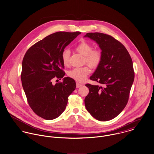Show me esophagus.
Masks as SVG:
<instances>
[{
    "label": "esophagus",
    "instance_id": "obj_1",
    "mask_svg": "<svg viewBox=\"0 0 154 154\" xmlns=\"http://www.w3.org/2000/svg\"><path fill=\"white\" fill-rule=\"evenodd\" d=\"M82 85V84H79V83H78V82H76V88H79V87H81Z\"/></svg>",
    "mask_w": 154,
    "mask_h": 154
}]
</instances>
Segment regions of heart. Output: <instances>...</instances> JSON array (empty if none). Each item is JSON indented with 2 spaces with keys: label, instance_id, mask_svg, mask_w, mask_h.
Instances as JSON below:
<instances>
[{
  "label": "heart",
  "instance_id": "b5f03b06",
  "mask_svg": "<svg viewBox=\"0 0 154 154\" xmlns=\"http://www.w3.org/2000/svg\"><path fill=\"white\" fill-rule=\"evenodd\" d=\"M93 46L89 42L82 41L75 48V51L85 56L84 63H87L91 68L96 69L100 64L102 60V52L100 49H93ZM70 51L65 49L62 54V60L64 66L69 65ZM89 73L88 66L74 68L68 73L70 78L77 82H83Z\"/></svg>",
  "mask_w": 154,
  "mask_h": 154
}]
</instances>
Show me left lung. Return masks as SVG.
<instances>
[{
    "mask_svg": "<svg viewBox=\"0 0 154 154\" xmlns=\"http://www.w3.org/2000/svg\"><path fill=\"white\" fill-rule=\"evenodd\" d=\"M99 45L102 60L90 79L102 86L85 85L89 88L85 98L87 111L96 119L109 121L126 106L134 81L133 63L125 47L111 36L102 33H88Z\"/></svg>",
    "mask_w": 154,
    "mask_h": 154,
    "instance_id": "8db88e82",
    "label": "left lung"
}]
</instances>
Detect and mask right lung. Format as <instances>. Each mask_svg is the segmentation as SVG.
I'll return each instance as SVG.
<instances>
[{"label": "right lung", "instance_id": "obj_1", "mask_svg": "<svg viewBox=\"0 0 154 154\" xmlns=\"http://www.w3.org/2000/svg\"><path fill=\"white\" fill-rule=\"evenodd\" d=\"M80 32H58L29 48L22 61L21 81L28 103L37 115L46 120L59 116L66 108L76 82L65 75L62 54ZM56 77L63 81L55 85Z\"/></svg>", "mask_w": 154, "mask_h": 154}]
</instances>
